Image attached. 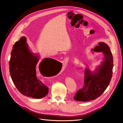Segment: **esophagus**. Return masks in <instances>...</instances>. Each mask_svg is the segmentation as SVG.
Instances as JSON below:
<instances>
[{"label": "esophagus", "mask_w": 123, "mask_h": 123, "mask_svg": "<svg viewBox=\"0 0 123 123\" xmlns=\"http://www.w3.org/2000/svg\"><path fill=\"white\" fill-rule=\"evenodd\" d=\"M66 61H67L66 60H64V62H63V63H65V64H66V62H66Z\"/></svg>", "instance_id": "34e87169"}]
</instances>
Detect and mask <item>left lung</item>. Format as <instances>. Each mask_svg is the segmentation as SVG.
I'll return each mask as SVG.
<instances>
[{
	"label": "left lung",
	"mask_w": 123,
	"mask_h": 123,
	"mask_svg": "<svg viewBox=\"0 0 123 123\" xmlns=\"http://www.w3.org/2000/svg\"><path fill=\"white\" fill-rule=\"evenodd\" d=\"M98 46L93 49L91 53H101L104 55L103 61L94 70L88 67L86 68L84 74V85L79 90L74 97L79 101H89L99 97L109 85L113 74V57L110 48L104 42H99Z\"/></svg>",
	"instance_id": "1"
}]
</instances>
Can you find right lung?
<instances>
[{
	"label": "right lung",
	"instance_id": "right-lung-1",
	"mask_svg": "<svg viewBox=\"0 0 123 123\" xmlns=\"http://www.w3.org/2000/svg\"><path fill=\"white\" fill-rule=\"evenodd\" d=\"M25 36L14 44L9 61V71L13 83L19 91L24 96L40 99L47 95L49 88L37 76V70H52L55 62L52 58H45L38 66L40 59L39 54L32 52L26 43ZM42 75H43L42 74Z\"/></svg>",
	"mask_w": 123,
	"mask_h": 123
}]
</instances>
